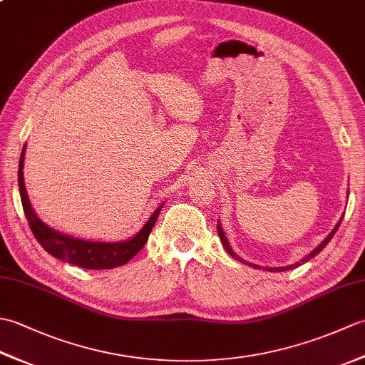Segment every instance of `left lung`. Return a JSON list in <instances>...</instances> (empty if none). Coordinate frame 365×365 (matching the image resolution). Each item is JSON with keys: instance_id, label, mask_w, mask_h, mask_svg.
<instances>
[{"instance_id": "8db88e82", "label": "left lung", "mask_w": 365, "mask_h": 365, "mask_svg": "<svg viewBox=\"0 0 365 365\" xmlns=\"http://www.w3.org/2000/svg\"><path fill=\"white\" fill-rule=\"evenodd\" d=\"M342 218H344V216H342ZM342 218H340V221L337 222V226L334 227V229H332V232H331V234L327 237V238H324L323 240V242L319 245V246H317L315 247V250L311 252V254H309V255H306V257L304 259H302L301 262H298V263H294V265H290V267H281V268H268L269 271H285V269H292V268H294V267H299L301 265V263H304V262H307V260H311L312 257H315V255L317 254H319L322 250H323V247L324 246H327L328 243H329V240L332 238V237H334V234H336V230L339 229V226H340V222H342ZM218 235H220V238H221V243L224 245V247H226V251L232 255V257H235V259H238L240 262H243L242 259H240L238 257V255L234 252V251H232V247L229 246V243H227V238H226V235H224V232H222V229H221V226H220V222H218ZM247 263V262H246ZM247 265H251V263H247ZM251 267H255V268H259L257 265H251Z\"/></svg>"}]
</instances>
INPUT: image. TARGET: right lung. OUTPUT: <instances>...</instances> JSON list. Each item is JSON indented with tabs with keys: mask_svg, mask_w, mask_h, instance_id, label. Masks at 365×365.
<instances>
[{
	"mask_svg": "<svg viewBox=\"0 0 365 365\" xmlns=\"http://www.w3.org/2000/svg\"><path fill=\"white\" fill-rule=\"evenodd\" d=\"M26 147V145H25ZM25 147H23L20 155L19 165V188L20 197L23 204V212L29 224V229L33 232L36 240L43 250L63 262H68L72 265L81 267L84 269H110L115 267H122L133 259L135 255L143 250L147 238H149L152 227L157 222L158 213L161 212L160 205L155 213L150 216V220L144 224V227L138 234L123 243H98V242H84V240L67 237L64 234L53 230L51 227L37 218L33 212V207L29 204L26 195L25 183H23V158H25Z\"/></svg>",
	"mask_w": 365,
	"mask_h": 365,
	"instance_id": "right-lung-1",
	"label": "right lung"
}]
</instances>
